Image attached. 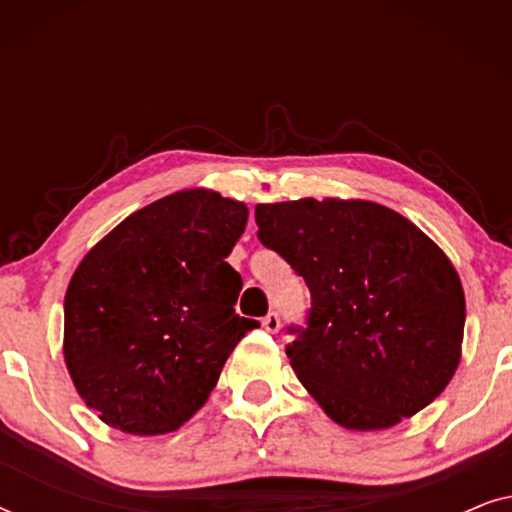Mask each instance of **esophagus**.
Segmentation results:
<instances>
[{
    "instance_id": "1",
    "label": "esophagus",
    "mask_w": 512,
    "mask_h": 512,
    "mask_svg": "<svg viewBox=\"0 0 512 512\" xmlns=\"http://www.w3.org/2000/svg\"><path fill=\"white\" fill-rule=\"evenodd\" d=\"M263 328L268 333H277L279 328H282V321H279V314L277 312H270V314H265L263 317Z\"/></svg>"
}]
</instances>
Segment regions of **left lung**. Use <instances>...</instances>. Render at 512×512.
Instances as JSON below:
<instances>
[{
	"label": "left lung",
	"mask_w": 512,
	"mask_h": 512,
	"mask_svg": "<svg viewBox=\"0 0 512 512\" xmlns=\"http://www.w3.org/2000/svg\"><path fill=\"white\" fill-rule=\"evenodd\" d=\"M256 223L310 289L286 356L333 422L389 429L440 396L461 359L466 300L436 242L368 200L258 205Z\"/></svg>",
	"instance_id": "left-lung-1"
}]
</instances>
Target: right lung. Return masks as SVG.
Returning <instances> with one entry per match:
<instances>
[{
	"label": "right lung",
	"instance_id": "right-lung-1",
	"mask_svg": "<svg viewBox=\"0 0 512 512\" xmlns=\"http://www.w3.org/2000/svg\"><path fill=\"white\" fill-rule=\"evenodd\" d=\"M247 205L179 191L118 223L88 251L65 296V363L102 422L132 436L177 431L216 387L258 321L235 314L226 263Z\"/></svg>",
	"mask_w": 512,
	"mask_h": 512
}]
</instances>
